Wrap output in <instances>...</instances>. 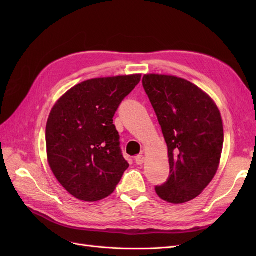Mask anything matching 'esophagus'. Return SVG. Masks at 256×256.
<instances>
[{
	"mask_svg": "<svg viewBox=\"0 0 256 256\" xmlns=\"http://www.w3.org/2000/svg\"><path fill=\"white\" fill-rule=\"evenodd\" d=\"M144 161H145V157H144V154H138V156L136 157V164H138V166L143 164H144Z\"/></svg>",
	"mask_w": 256,
	"mask_h": 256,
	"instance_id": "34e87169",
	"label": "esophagus"
}]
</instances>
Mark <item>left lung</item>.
Segmentation results:
<instances>
[{
    "instance_id": "1",
    "label": "left lung",
    "mask_w": 256,
    "mask_h": 256,
    "mask_svg": "<svg viewBox=\"0 0 256 256\" xmlns=\"http://www.w3.org/2000/svg\"><path fill=\"white\" fill-rule=\"evenodd\" d=\"M142 82L168 145L170 176L156 193L172 204L189 202L218 171L224 141L221 113L210 96L184 79L148 74Z\"/></svg>"
}]
</instances>
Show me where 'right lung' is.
Segmentation results:
<instances>
[{
    "label": "right lung",
    "mask_w": 256,
    "mask_h": 256,
    "mask_svg": "<svg viewBox=\"0 0 256 256\" xmlns=\"http://www.w3.org/2000/svg\"><path fill=\"white\" fill-rule=\"evenodd\" d=\"M140 81L138 74L86 80L53 106L46 126L48 164L76 198H106L128 168L113 116Z\"/></svg>",
    "instance_id": "add662e5"
}]
</instances>
